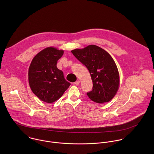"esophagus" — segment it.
I'll use <instances>...</instances> for the list:
<instances>
[{"instance_id":"esophagus-1","label":"esophagus","mask_w":154,"mask_h":154,"mask_svg":"<svg viewBox=\"0 0 154 154\" xmlns=\"http://www.w3.org/2000/svg\"><path fill=\"white\" fill-rule=\"evenodd\" d=\"M79 83H80V80H77L76 82H74V84L76 85H78Z\"/></svg>"}]
</instances>
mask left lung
<instances>
[{"label":"left lung","instance_id":"left-lung-1","mask_svg":"<svg viewBox=\"0 0 154 154\" xmlns=\"http://www.w3.org/2000/svg\"><path fill=\"white\" fill-rule=\"evenodd\" d=\"M75 57L88 69L93 81V90L87 93L93 101L102 103L110 101L119 85L116 64L106 51L96 45L71 51Z\"/></svg>","mask_w":154,"mask_h":154}]
</instances>
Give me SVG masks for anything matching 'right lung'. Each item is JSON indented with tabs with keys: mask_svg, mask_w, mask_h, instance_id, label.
Listing matches in <instances>:
<instances>
[{
	"mask_svg": "<svg viewBox=\"0 0 154 154\" xmlns=\"http://www.w3.org/2000/svg\"><path fill=\"white\" fill-rule=\"evenodd\" d=\"M63 50L49 47L33 58L29 69V82L32 92L42 101L52 103L60 99L71 83L57 67Z\"/></svg>",
	"mask_w": 154,
	"mask_h": 154,
	"instance_id": "right-lung-1",
	"label": "right lung"
}]
</instances>
